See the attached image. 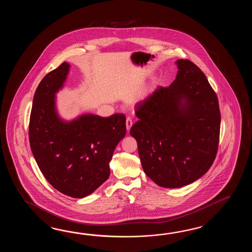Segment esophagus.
Instances as JSON below:
<instances>
[{"mask_svg": "<svg viewBox=\"0 0 252 252\" xmlns=\"http://www.w3.org/2000/svg\"><path fill=\"white\" fill-rule=\"evenodd\" d=\"M132 124H133V123H132V120L129 118V117H128L127 120H126V128H127V130H129V129H130L131 126H132Z\"/></svg>", "mask_w": 252, "mask_h": 252, "instance_id": "obj_1", "label": "esophagus"}]
</instances>
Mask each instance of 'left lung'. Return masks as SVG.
Here are the masks:
<instances>
[{
	"label": "left lung",
	"mask_w": 252,
	"mask_h": 252,
	"mask_svg": "<svg viewBox=\"0 0 252 252\" xmlns=\"http://www.w3.org/2000/svg\"><path fill=\"white\" fill-rule=\"evenodd\" d=\"M177 77L136 104L129 134L138 143L145 174L162 188H178L203 177L218 150V98L203 71L177 61Z\"/></svg>",
	"instance_id": "8db88e82"
}]
</instances>
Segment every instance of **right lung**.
Listing matches in <instances>:
<instances>
[{"label":"right lung","instance_id":"1","mask_svg":"<svg viewBox=\"0 0 252 252\" xmlns=\"http://www.w3.org/2000/svg\"><path fill=\"white\" fill-rule=\"evenodd\" d=\"M64 62L45 75L33 98L29 139L35 160L48 182L73 198L89 195L110 176L113 151L126 134V117L84 114L71 122L59 118L55 94L69 71Z\"/></svg>","mask_w":252,"mask_h":252}]
</instances>
